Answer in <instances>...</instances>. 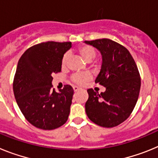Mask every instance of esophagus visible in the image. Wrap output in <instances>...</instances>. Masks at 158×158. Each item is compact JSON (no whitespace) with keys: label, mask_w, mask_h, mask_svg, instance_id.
Masks as SVG:
<instances>
[{"label":"esophagus","mask_w":158,"mask_h":158,"mask_svg":"<svg viewBox=\"0 0 158 158\" xmlns=\"http://www.w3.org/2000/svg\"><path fill=\"white\" fill-rule=\"evenodd\" d=\"M80 90H81L80 88L77 87V86H74V87H73V91H74V93H77V92L80 91Z\"/></svg>","instance_id":"1"}]
</instances>
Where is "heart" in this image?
I'll list each match as a JSON object with an SVG mask.
<instances>
[{
	"label": "heart",
	"instance_id": "1",
	"mask_svg": "<svg viewBox=\"0 0 158 158\" xmlns=\"http://www.w3.org/2000/svg\"><path fill=\"white\" fill-rule=\"evenodd\" d=\"M77 51L80 54V56L87 62H92L96 57V51L91 46L82 45L78 47ZM68 61H69V54H65L61 61V66L62 69L66 68ZM89 79H90V77L85 73H77V74L73 75L71 77L72 81L78 85H83L86 82L89 81Z\"/></svg>",
	"mask_w": 158,
	"mask_h": 158
}]
</instances>
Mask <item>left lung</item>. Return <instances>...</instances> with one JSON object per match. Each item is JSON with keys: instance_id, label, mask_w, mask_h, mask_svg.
<instances>
[{"instance_id": "obj_1", "label": "left lung", "mask_w": 158, "mask_h": 158, "mask_svg": "<svg viewBox=\"0 0 158 158\" xmlns=\"http://www.w3.org/2000/svg\"><path fill=\"white\" fill-rule=\"evenodd\" d=\"M85 43L102 55V65L95 82L106 88L99 94L88 89L85 111L92 122L103 127H114L126 120L139 98L141 78L133 57L126 47L108 39Z\"/></svg>"}]
</instances>
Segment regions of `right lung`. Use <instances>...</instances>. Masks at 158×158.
<instances>
[{
	"instance_id": "right-lung-1",
	"label": "right lung",
	"mask_w": 158,
	"mask_h": 158,
	"mask_svg": "<svg viewBox=\"0 0 158 158\" xmlns=\"http://www.w3.org/2000/svg\"><path fill=\"white\" fill-rule=\"evenodd\" d=\"M71 42H46L32 46L22 54L13 80L16 103L25 118L35 127L54 130L68 119L73 89H52V75L61 72L64 54Z\"/></svg>"
}]
</instances>
